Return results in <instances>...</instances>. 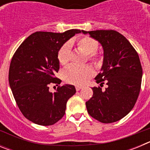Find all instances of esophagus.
<instances>
[{
	"mask_svg": "<svg viewBox=\"0 0 150 150\" xmlns=\"http://www.w3.org/2000/svg\"><path fill=\"white\" fill-rule=\"evenodd\" d=\"M82 88H83V87H82V86H76V91H79V90L82 89Z\"/></svg>",
	"mask_w": 150,
	"mask_h": 150,
	"instance_id": "1",
	"label": "esophagus"
}]
</instances>
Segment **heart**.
<instances>
[{
  "label": "heart",
  "instance_id": "obj_1",
  "mask_svg": "<svg viewBox=\"0 0 150 150\" xmlns=\"http://www.w3.org/2000/svg\"><path fill=\"white\" fill-rule=\"evenodd\" d=\"M72 44L64 45L58 53V59L62 65H66L71 59V46ZM77 48L79 50L88 55V59L92 62L98 60V55L96 51L98 47V43L95 39L90 37H84L78 40ZM94 71L90 67H79L76 65H71L64 71V79L67 83L71 84L81 85L85 84L88 79L93 76Z\"/></svg>",
  "mask_w": 150,
  "mask_h": 150
}]
</instances>
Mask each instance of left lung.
I'll return each mask as SVG.
<instances>
[{
	"instance_id": "obj_1",
	"label": "left lung",
	"mask_w": 150,
	"mask_h": 150,
	"mask_svg": "<svg viewBox=\"0 0 150 150\" xmlns=\"http://www.w3.org/2000/svg\"><path fill=\"white\" fill-rule=\"evenodd\" d=\"M98 40L104 50L100 72L95 77L105 91L93 87V95L86 102L88 114L103 123L117 122L128 114L137 101L143 71L139 55L129 41L114 30H82Z\"/></svg>"
}]
</instances>
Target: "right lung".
<instances>
[{"instance_id": "right-lung-1", "label": "right lung", "mask_w": 150, "mask_h": 150, "mask_svg": "<svg viewBox=\"0 0 150 150\" xmlns=\"http://www.w3.org/2000/svg\"><path fill=\"white\" fill-rule=\"evenodd\" d=\"M80 32L77 29L64 33L38 31L26 38L13 55L9 70L10 86L22 113L32 122L52 125L65 114L67 100L76 88L65 84L52 93L49 85L61 83L55 76L59 70V51Z\"/></svg>"}]
</instances>
